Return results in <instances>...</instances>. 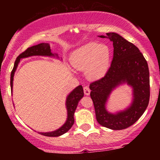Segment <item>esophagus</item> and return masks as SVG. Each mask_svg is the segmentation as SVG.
Masks as SVG:
<instances>
[{"label":"esophagus","mask_w":160,"mask_h":160,"mask_svg":"<svg viewBox=\"0 0 160 160\" xmlns=\"http://www.w3.org/2000/svg\"><path fill=\"white\" fill-rule=\"evenodd\" d=\"M83 91H84V94L86 95H89L90 94V89H89L88 86H84Z\"/></svg>","instance_id":"obj_1"}]
</instances>
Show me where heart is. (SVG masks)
<instances>
[{
  "instance_id": "1",
  "label": "heart",
  "mask_w": 160,
  "mask_h": 160,
  "mask_svg": "<svg viewBox=\"0 0 160 160\" xmlns=\"http://www.w3.org/2000/svg\"><path fill=\"white\" fill-rule=\"evenodd\" d=\"M70 62L75 69L85 70L89 80H100L105 76L110 68L111 50L105 45L89 43L72 52Z\"/></svg>"
}]
</instances>
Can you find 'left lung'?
<instances>
[{
    "label": "left lung",
    "mask_w": 160,
    "mask_h": 160,
    "mask_svg": "<svg viewBox=\"0 0 160 160\" xmlns=\"http://www.w3.org/2000/svg\"><path fill=\"white\" fill-rule=\"evenodd\" d=\"M113 42V57L104 78L92 82L90 96L94 104L96 120L101 126L113 130L126 128L135 123L148 108L150 99V74L148 62L138 48L114 32L107 33ZM127 84L133 89V101L123 111L111 113L107 102L117 87Z\"/></svg>",
    "instance_id": "obj_1"
}]
</instances>
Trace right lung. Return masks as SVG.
I'll use <instances>...</instances> for the list:
<instances>
[{
    "instance_id": "1",
    "label": "right lung",
    "mask_w": 160,
    "mask_h": 160,
    "mask_svg": "<svg viewBox=\"0 0 160 160\" xmlns=\"http://www.w3.org/2000/svg\"><path fill=\"white\" fill-rule=\"evenodd\" d=\"M49 56V57H56V58H59L58 56V54L56 53H52L51 52L50 46L49 43H41L39 44L33 46V47L28 48L25 52L19 55V56L16 58V60L14 64L13 69H12V72L10 75V86H11V91L12 93V86H13V77L15 74V72L17 68L18 65L20 62V60L22 58H28V57L31 56ZM83 89L81 85L78 86V87L73 89L71 92L68 95L67 98H66L65 105L66 109H67L68 117L67 120L58 129L55 130L52 132H39L40 135H43L44 136L48 137H58L60 135H62L63 134L67 132L72 127L73 124L74 122V112L76 111V108L78 107V102H80V99L83 97Z\"/></svg>"
}]
</instances>
